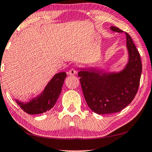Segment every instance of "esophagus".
<instances>
[{"instance_id": "1", "label": "esophagus", "mask_w": 152, "mask_h": 152, "mask_svg": "<svg viewBox=\"0 0 152 152\" xmlns=\"http://www.w3.org/2000/svg\"><path fill=\"white\" fill-rule=\"evenodd\" d=\"M69 74L70 76H74V75H75V74H76V70L75 69H74V68L70 69L69 71Z\"/></svg>"}]
</instances>
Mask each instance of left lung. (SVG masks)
I'll return each instance as SVG.
<instances>
[{
    "mask_svg": "<svg viewBox=\"0 0 152 152\" xmlns=\"http://www.w3.org/2000/svg\"><path fill=\"white\" fill-rule=\"evenodd\" d=\"M113 31L122 33L115 26ZM128 61L119 72H104L94 68L81 69L78 75L87 105L99 115L118 113L132 102L139 87L142 63L131 37L125 33Z\"/></svg>",
    "mask_w": 152,
    "mask_h": 152,
    "instance_id": "8db88e82",
    "label": "left lung"
}]
</instances>
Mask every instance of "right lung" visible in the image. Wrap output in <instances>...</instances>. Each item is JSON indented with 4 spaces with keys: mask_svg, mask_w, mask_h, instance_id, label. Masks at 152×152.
<instances>
[{
    "mask_svg": "<svg viewBox=\"0 0 152 152\" xmlns=\"http://www.w3.org/2000/svg\"><path fill=\"white\" fill-rule=\"evenodd\" d=\"M66 76L67 74L64 72L56 74L39 96L27 102H22L18 99L15 102L28 114L36 115L46 113L55 105L61 92Z\"/></svg>",
    "mask_w": 152,
    "mask_h": 152,
    "instance_id": "right-lung-1",
    "label": "right lung"
}]
</instances>
